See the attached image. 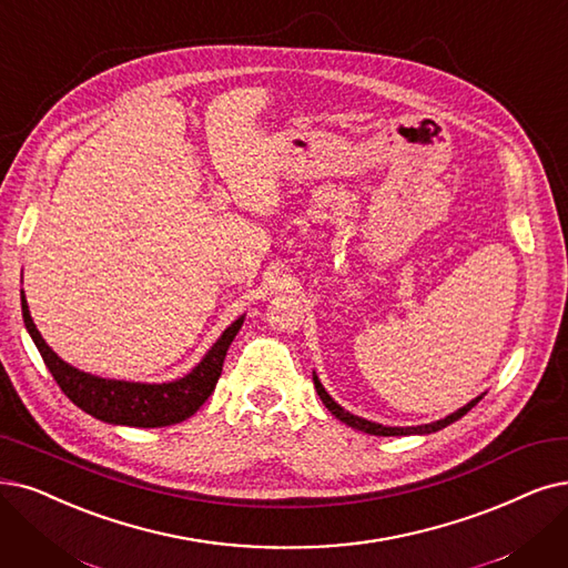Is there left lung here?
<instances>
[{"label":"left lung","mask_w":568,"mask_h":568,"mask_svg":"<svg viewBox=\"0 0 568 568\" xmlns=\"http://www.w3.org/2000/svg\"><path fill=\"white\" fill-rule=\"evenodd\" d=\"M312 379H314V389H316V394H320V398L324 400V405L328 407V410H331L339 422H345L347 426L358 428V430H363V434H371V436H410V434H434V430H440V428H445L447 424L462 419V417L470 410V407H473V405H478V403H480V398H483V396H478L475 400H470L468 405H464L462 410L452 413L449 417H445V419H440V422L424 424V426H407V428H400V426H382V424H375V422H368V419H361V417H356V415H352V413L343 410V407H339V405H337V403L326 394V389L322 387L320 377L312 375Z\"/></svg>","instance_id":"8db88e82"}]
</instances>
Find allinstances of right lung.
Wrapping results in <instances>:
<instances>
[{
    "instance_id": "right-lung-1",
    "label": "right lung",
    "mask_w": 568,
    "mask_h": 568,
    "mask_svg": "<svg viewBox=\"0 0 568 568\" xmlns=\"http://www.w3.org/2000/svg\"><path fill=\"white\" fill-rule=\"evenodd\" d=\"M22 305V320L34 339V345L51 371L53 379L62 394L70 398L74 405H79L83 413L93 415L95 419L109 422V424H123V426H170L189 419L200 410V405L205 403L223 371V358L229 352L233 337L242 328V316L223 331V335L216 339V345L207 352L197 366L176 382L168 384H140V382H119V379H102L95 375L81 373L72 368L70 363H64L41 337L37 331L26 293H20Z\"/></svg>"
}]
</instances>
